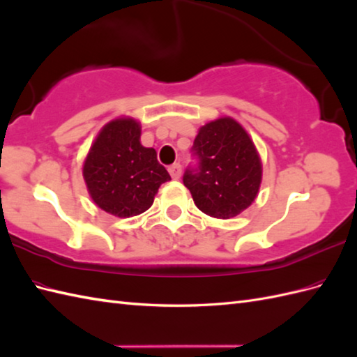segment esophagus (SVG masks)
Segmentation results:
<instances>
[{"label": "esophagus", "instance_id": "obj_1", "mask_svg": "<svg viewBox=\"0 0 357 357\" xmlns=\"http://www.w3.org/2000/svg\"><path fill=\"white\" fill-rule=\"evenodd\" d=\"M168 171H169L171 177L174 178V180H178V178L181 177V165H180V164H174V165H171V167L168 168Z\"/></svg>", "mask_w": 357, "mask_h": 357}]
</instances>
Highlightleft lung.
Masks as SVG:
<instances>
[{
  "mask_svg": "<svg viewBox=\"0 0 357 357\" xmlns=\"http://www.w3.org/2000/svg\"><path fill=\"white\" fill-rule=\"evenodd\" d=\"M192 150L198 168L186 169L183 183L202 213L231 219L250 207L261 188L262 162L235 119L225 116L201 126Z\"/></svg>",
  "mask_w": 357,
  "mask_h": 357,
  "instance_id": "left-lung-1",
  "label": "left lung"
}]
</instances>
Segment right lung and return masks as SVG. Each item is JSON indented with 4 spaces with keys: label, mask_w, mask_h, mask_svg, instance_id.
I'll use <instances>...</instances> for the list:
<instances>
[{
    "label": "right lung",
    "mask_w": 357,
    "mask_h": 357,
    "mask_svg": "<svg viewBox=\"0 0 357 357\" xmlns=\"http://www.w3.org/2000/svg\"><path fill=\"white\" fill-rule=\"evenodd\" d=\"M142 125L117 117L102 126L83 164L92 201L116 218H132L152 207L162 183L171 180L156 150L139 142Z\"/></svg>",
    "instance_id": "1"
}]
</instances>
